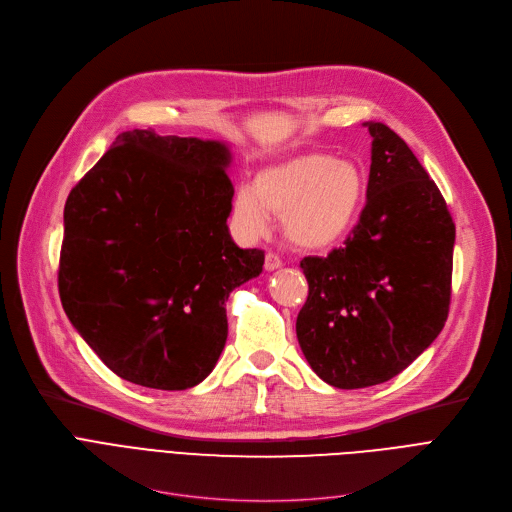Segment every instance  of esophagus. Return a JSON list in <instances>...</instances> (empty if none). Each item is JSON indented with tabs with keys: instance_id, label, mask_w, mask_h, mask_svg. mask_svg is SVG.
<instances>
[{
	"instance_id": "esophagus-1",
	"label": "esophagus",
	"mask_w": 512,
	"mask_h": 512,
	"mask_svg": "<svg viewBox=\"0 0 512 512\" xmlns=\"http://www.w3.org/2000/svg\"><path fill=\"white\" fill-rule=\"evenodd\" d=\"M263 265H265L267 272H274V270H278V267H282V259L276 253H267Z\"/></svg>"
}]
</instances>
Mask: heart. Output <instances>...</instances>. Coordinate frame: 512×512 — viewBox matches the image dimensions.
Masks as SVG:
<instances>
[{
	"label": "heart",
	"mask_w": 512,
	"mask_h": 512,
	"mask_svg": "<svg viewBox=\"0 0 512 512\" xmlns=\"http://www.w3.org/2000/svg\"><path fill=\"white\" fill-rule=\"evenodd\" d=\"M365 197L367 176L355 161L305 153L259 170L253 188L236 193L234 213L253 234L265 232L270 215H278L294 247L317 251L357 226Z\"/></svg>",
	"instance_id": "heart-1"
}]
</instances>
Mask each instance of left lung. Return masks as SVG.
<instances>
[{"label": "left lung", "instance_id": "obj_1", "mask_svg": "<svg viewBox=\"0 0 512 512\" xmlns=\"http://www.w3.org/2000/svg\"><path fill=\"white\" fill-rule=\"evenodd\" d=\"M371 134L367 203L342 249L305 257L309 297L297 338L311 369L340 390L407 369L442 332L450 307L454 222L436 182L398 134Z\"/></svg>", "mask_w": 512, "mask_h": 512}]
</instances>
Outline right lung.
<instances>
[{
    "label": "right lung",
    "mask_w": 512,
    "mask_h": 512,
    "mask_svg": "<svg viewBox=\"0 0 512 512\" xmlns=\"http://www.w3.org/2000/svg\"><path fill=\"white\" fill-rule=\"evenodd\" d=\"M226 143L122 132L64 207V311L122 380L186 390L218 363L230 292L259 276L263 251L228 232Z\"/></svg>",
    "instance_id": "1"
}]
</instances>
